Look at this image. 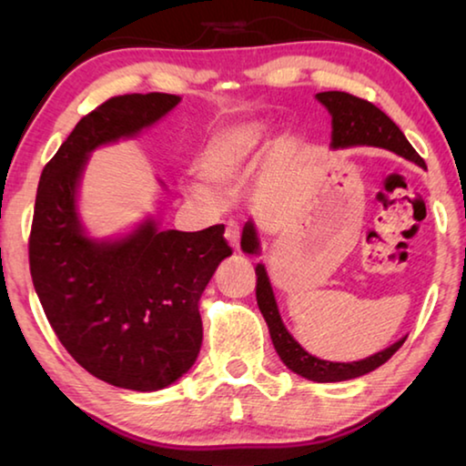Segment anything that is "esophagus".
<instances>
[{
    "instance_id": "34e87169",
    "label": "esophagus",
    "mask_w": 466,
    "mask_h": 466,
    "mask_svg": "<svg viewBox=\"0 0 466 466\" xmlns=\"http://www.w3.org/2000/svg\"><path fill=\"white\" fill-rule=\"evenodd\" d=\"M226 240L232 248H236V250L240 248V224L234 222V219H230L226 226Z\"/></svg>"
}]
</instances>
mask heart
I'll return each instance as SVG.
<instances>
[{"mask_svg": "<svg viewBox=\"0 0 466 466\" xmlns=\"http://www.w3.org/2000/svg\"><path fill=\"white\" fill-rule=\"evenodd\" d=\"M265 136L267 125L257 119L228 125L211 133L193 162L195 175L201 178L197 193L214 197L216 188L228 191L248 175Z\"/></svg>", "mask_w": 466, "mask_h": 466, "instance_id": "heart-1", "label": "heart"}]
</instances>
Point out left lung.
<instances>
[{
    "instance_id": "left-lung-1",
    "label": "left lung",
    "mask_w": 466,
    "mask_h": 466,
    "mask_svg": "<svg viewBox=\"0 0 466 466\" xmlns=\"http://www.w3.org/2000/svg\"><path fill=\"white\" fill-rule=\"evenodd\" d=\"M317 98L327 106L330 113V125H333V133H330V147H351V146H374L384 147L390 152L407 157V160L415 162L417 167L425 168L423 157L415 152L413 146L409 144L407 137L403 136L397 125L392 123L390 116H386L380 108L374 106L372 102L364 98L353 96L347 92H320ZM240 247L248 255H258V238H257V228L248 219L244 224ZM257 273V304L261 310L263 319L269 327V335L275 351L281 358L291 372L299 374L302 378H309L312 382H341L351 380V378L364 376L372 370L380 368L384 361H389L394 351L405 343V339H399L397 343H392L386 350L374 353L366 360L360 361H327L310 356L309 351L299 345L294 337L288 333L286 325L279 317L278 302H275L273 289L269 278H267V269L263 263L255 267Z\"/></svg>"
}]
</instances>
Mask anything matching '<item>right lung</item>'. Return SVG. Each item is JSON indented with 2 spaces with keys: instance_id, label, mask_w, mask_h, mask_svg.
Returning a JSON list of instances; mask_svg holds the SVG:
<instances>
[{
  "instance_id": "1",
  "label": "right lung",
  "mask_w": 466,
  "mask_h": 466,
  "mask_svg": "<svg viewBox=\"0 0 466 466\" xmlns=\"http://www.w3.org/2000/svg\"><path fill=\"white\" fill-rule=\"evenodd\" d=\"M180 102L125 94L82 116L43 168L30 228V275L46 320L69 356L119 389H167L199 356V298L232 255L224 226L157 230L146 219L119 240H94L77 218V185L98 146L137 136Z\"/></svg>"
}]
</instances>
